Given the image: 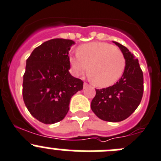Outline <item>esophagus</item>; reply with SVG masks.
I'll return each instance as SVG.
<instances>
[{
  "instance_id": "esophagus-1",
  "label": "esophagus",
  "mask_w": 161,
  "mask_h": 161,
  "mask_svg": "<svg viewBox=\"0 0 161 161\" xmlns=\"http://www.w3.org/2000/svg\"><path fill=\"white\" fill-rule=\"evenodd\" d=\"M89 86V84L87 83V82H84L83 83V88H86Z\"/></svg>"
}]
</instances>
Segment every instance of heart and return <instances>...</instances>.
I'll use <instances>...</instances> for the list:
<instances>
[{
	"mask_svg": "<svg viewBox=\"0 0 161 161\" xmlns=\"http://www.w3.org/2000/svg\"><path fill=\"white\" fill-rule=\"evenodd\" d=\"M69 62L74 75L79 76L87 69L90 80L99 87L115 83L122 76L126 65L125 57L119 47L97 42L79 46L78 53L70 54Z\"/></svg>",
	"mask_w": 161,
	"mask_h": 161,
	"instance_id": "b5f03b06",
	"label": "heart"
}]
</instances>
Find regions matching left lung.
Returning <instances> with one entry per match:
<instances>
[{
    "mask_svg": "<svg viewBox=\"0 0 161 161\" xmlns=\"http://www.w3.org/2000/svg\"><path fill=\"white\" fill-rule=\"evenodd\" d=\"M122 50L126 60L124 74L113 86L96 89L91 108L101 119L119 122L126 119L136 111L144 93V75L138 59L119 43L114 42Z\"/></svg>",
    "mask_w": 161,
    "mask_h": 161,
    "instance_id": "obj_1",
    "label": "left lung"
}]
</instances>
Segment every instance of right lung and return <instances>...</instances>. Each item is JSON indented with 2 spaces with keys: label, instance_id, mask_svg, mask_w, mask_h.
<instances>
[{
  "label": "right lung",
  "instance_id": "add662e5",
  "mask_svg": "<svg viewBox=\"0 0 161 161\" xmlns=\"http://www.w3.org/2000/svg\"><path fill=\"white\" fill-rule=\"evenodd\" d=\"M74 42L54 38L45 42L26 60L22 95L27 109L38 121L52 124L63 120L71 97L83 82L69 72V50Z\"/></svg>",
  "mask_w": 161,
  "mask_h": 161
}]
</instances>
